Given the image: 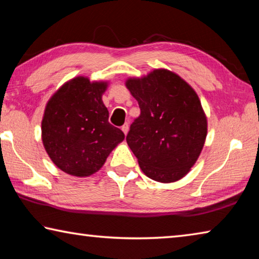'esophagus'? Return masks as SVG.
Listing matches in <instances>:
<instances>
[{"instance_id": "34e87169", "label": "esophagus", "mask_w": 259, "mask_h": 259, "mask_svg": "<svg viewBox=\"0 0 259 259\" xmlns=\"http://www.w3.org/2000/svg\"><path fill=\"white\" fill-rule=\"evenodd\" d=\"M122 131H123L124 135L128 134V131H129V124L128 123H124L123 125H122Z\"/></svg>"}]
</instances>
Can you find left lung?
Returning <instances> with one entry per match:
<instances>
[{
  "label": "left lung",
  "mask_w": 259,
  "mask_h": 259,
  "mask_svg": "<svg viewBox=\"0 0 259 259\" xmlns=\"http://www.w3.org/2000/svg\"><path fill=\"white\" fill-rule=\"evenodd\" d=\"M125 87L140 108L126 143L142 171L160 183L185 177L199 159L208 131L198 94L165 68L126 78Z\"/></svg>",
  "instance_id": "1"
}]
</instances>
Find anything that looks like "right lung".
Wrapping results in <instances>:
<instances>
[{"instance_id": "obj_1", "label": "right lung", "mask_w": 259, "mask_h": 259, "mask_svg": "<svg viewBox=\"0 0 259 259\" xmlns=\"http://www.w3.org/2000/svg\"><path fill=\"white\" fill-rule=\"evenodd\" d=\"M108 81L76 76L64 83L46 105L42 142L56 166L71 176L97 172L124 134L108 122L103 95Z\"/></svg>"}]
</instances>
